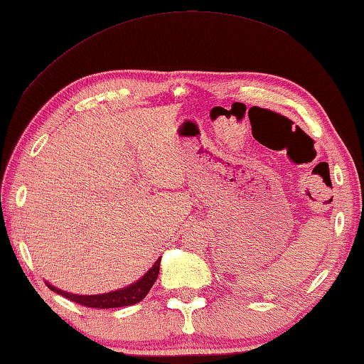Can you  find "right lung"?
<instances>
[{"label":"right lung","mask_w":364,"mask_h":364,"mask_svg":"<svg viewBox=\"0 0 364 364\" xmlns=\"http://www.w3.org/2000/svg\"><path fill=\"white\" fill-rule=\"evenodd\" d=\"M160 272V259L152 265V269L142 277L141 280H137L136 284H132L126 288H121L117 291L103 293V295H73V293H66L58 290V288L48 285L51 291L63 295L71 301L82 304L85 308H99V309H108V308H121V306H131V304L139 303L141 299L146 298V295L151 291L152 285L155 284Z\"/></svg>","instance_id":"add662e5"}]
</instances>
